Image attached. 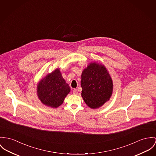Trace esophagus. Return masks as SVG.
<instances>
[{
    "label": "esophagus",
    "mask_w": 156,
    "mask_h": 156,
    "mask_svg": "<svg viewBox=\"0 0 156 156\" xmlns=\"http://www.w3.org/2000/svg\"><path fill=\"white\" fill-rule=\"evenodd\" d=\"M73 94H78V90L76 89H73Z\"/></svg>",
    "instance_id": "1"
}]
</instances>
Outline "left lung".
<instances>
[{
	"instance_id": "8db88e82",
	"label": "left lung",
	"mask_w": 156,
	"mask_h": 156,
	"mask_svg": "<svg viewBox=\"0 0 156 156\" xmlns=\"http://www.w3.org/2000/svg\"><path fill=\"white\" fill-rule=\"evenodd\" d=\"M81 96L89 108L101 107L112 95L113 84L107 68L101 63H90L83 71Z\"/></svg>"
}]
</instances>
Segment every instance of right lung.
<instances>
[{"mask_svg": "<svg viewBox=\"0 0 156 156\" xmlns=\"http://www.w3.org/2000/svg\"><path fill=\"white\" fill-rule=\"evenodd\" d=\"M71 88L62 77L59 68L49 73L37 85V95L46 106L58 108L62 105Z\"/></svg>", "mask_w": 156, "mask_h": 156, "instance_id": "1", "label": "right lung"}]
</instances>
